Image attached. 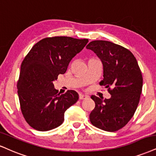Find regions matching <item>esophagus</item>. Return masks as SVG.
<instances>
[{
    "mask_svg": "<svg viewBox=\"0 0 156 156\" xmlns=\"http://www.w3.org/2000/svg\"><path fill=\"white\" fill-rule=\"evenodd\" d=\"M79 98L80 100H85L88 98V96L86 95H82V94H80V96H79Z\"/></svg>",
    "mask_w": 156,
    "mask_h": 156,
    "instance_id": "obj_1",
    "label": "esophagus"
}]
</instances>
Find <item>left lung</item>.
I'll return each instance as SVG.
<instances>
[{
  "instance_id": "1",
  "label": "left lung",
  "mask_w": 156,
  "mask_h": 156,
  "mask_svg": "<svg viewBox=\"0 0 156 156\" xmlns=\"http://www.w3.org/2000/svg\"><path fill=\"white\" fill-rule=\"evenodd\" d=\"M101 59L103 66L105 86L111 95L102 101L95 95L91 98L95 106L90 114L93 126L107 132L124 127L134 116L143 89V76L135 57L122 46L105 40H94L87 45Z\"/></svg>"
}]
</instances>
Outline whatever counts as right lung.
Returning a JSON list of instances; mask_svg holds the SVG:
<instances>
[{
    "instance_id": "add662e5",
    "label": "right lung",
    "mask_w": 156,
    "mask_h": 156,
    "mask_svg": "<svg viewBox=\"0 0 156 156\" xmlns=\"http://www.w3.org/2000/svg\"><path fill=\"white\" fill-rule=\"evenodd\" d=\"M88 43L87 39L57 36L34 45L23 60L17 82L21 111L28 124L49 131L64 121V113L79 99L74 90L58 93L53 82L66 72L69 63Z\"/></svg>"
}]
</instances>
